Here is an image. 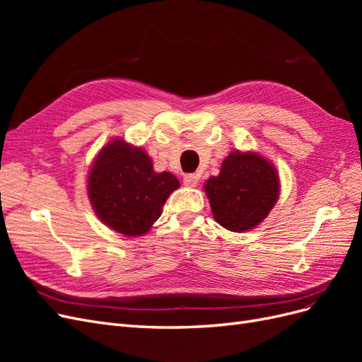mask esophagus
I'll return each instance as SVG.
<instances>
[{
	"label": "esophagus",
	"mask_w": 362,
	"mask_h": 362,
	"mask_svg": "<svg viewBox=\"0 0 362 362\" xmlns=\"http://www.w3.org/2000/svg\"><path fill=\"white\" fill-rule=\"evenodd\" d=\"M184 184L187 185V187H196V185H198V175H194V173L185 175Z\"/></svg>",
	"instance_id": "obj_1"
}]
</instances>
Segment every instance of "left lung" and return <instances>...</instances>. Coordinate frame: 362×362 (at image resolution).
I'll return each mask as SVG.
<instances>
[{
  "label": "left lung",
  "instance_id": "obj_1",
  "mask_svg": "<svg viewBox=\"0 0 362 362\" xmlns=\"http://www.w3.org/2000/svg\"><path fill=\"white\" fill-rule=\"evenodd\" d=\"M217 223L243 233L259 225L279 198L275 166L257 152H231L204 185Z\"/></svg>",
  "mask_w": 362,
  "mask_h": 362
}]
</instances>
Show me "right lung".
<instances>
[{
	"label": "right lung",
	"instance_id": "right-lung-1",
	"mask_svg": "<svg viewBox=\"0 0 362 362\" xmlns=\"http://www.w3.org/2000/svg\"><path fill=\"white\" fill-rule=\"evenodd\" d=\"M178 187L175 175L157 173L146 152L122 139L100 151L87 177V194L96 216L127 237L146 234Z\"/></svg>",
	"mask_w": 362,
	"mask_h": 362
}]
</instances>
